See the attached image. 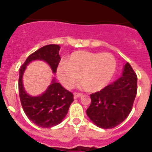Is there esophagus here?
I'll use <instances>...</instances> for the list:
<instances>
[{"label":"esophagus","instance_id":"34e87169","mask_svg":"<svg viewBox=\"0 0 152 152\" xmlns=\"http://www.w3.org/2000/svg\"><path fill=\"white\" fill-rule=\"evenodd\" d=\"M83 96V94H80V93H74V98L76 99V98H80Z\"/></svg>","mask_w":152,"mask_h":152}]
</instances>
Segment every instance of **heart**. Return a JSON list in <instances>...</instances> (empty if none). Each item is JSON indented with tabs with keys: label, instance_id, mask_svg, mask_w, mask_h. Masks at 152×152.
<instances>
[{
	"label": "heart",
	"instance_id": "heart-1",
	"mask_svg": "<svg viewBox=\"0 0 152 152\" xmlns=\"http://www.w3.org/2000/svg\"><path fill=\"white\" fill-rule=\"evenodd\" d=\"M117 62L110 53L80 50L72 53L68 61H62L57 65V76L66 89H71L80 79V87L99 91L110 83L115 74Z\"/></svg>",
	"mask_w": 152,
	"mask_h": 152
}]
</instances>
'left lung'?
<instances>
[{"label":"left lung","instance_id":"left-lung-1","mask_svg":"<svg viewBox=\"0 0 152 152\" xmlns=\"http://www.w3.org/2000/svg\"><path fill=\"white\" fill-rule=\"evenodd\" d=\"M137 92V76L127 62L120 78L91 95V102L86 111L87 115L98 127L113 129L127 118Z\"/></svg>","mask_w":152,"mask_h":152}]
</instances>
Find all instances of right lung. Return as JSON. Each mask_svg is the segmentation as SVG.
<instances>
[{
	"instance_id": "right-lung-1",
	"label": "right lung",
	"mask_w": 152,
	"mask_h": 152,
	"mask_svg": "<svg viewBox=\"0 0 152 152\" xmlns=\"http://www.w3.org/2000/svg\"><path fill=\"white\" fill-rule=\"evenodd\" d=\"M59 50L58 45L51 44L43 46L30 55L20 69L19 93L22 107L29 120L39 127L46 129L61 123L74 101L73 95L57 83L53 77L43 93L33 96L25 90L23 76L27 65L34 61L46 62L50 67L53 73H56L61 61Z\"/></svg>"
}]
</instances>
